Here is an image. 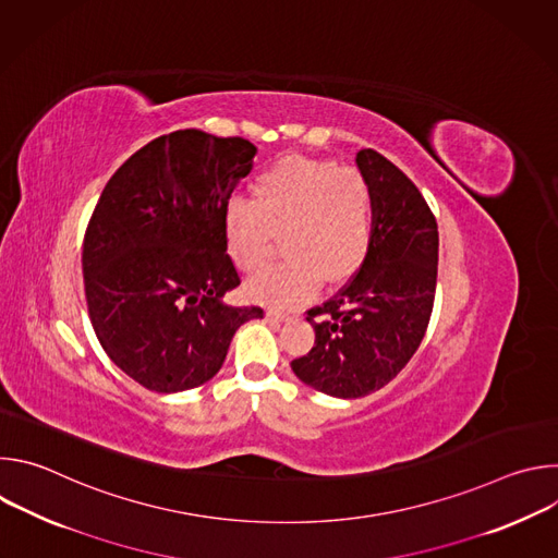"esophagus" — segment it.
<instances>
[{"mask_svg": "<svg viewBox=\"0 0 558 558\" xmlns=\"http://www.w3.org/2000/svg\"><path fill=\"white\" fill-rule=\"evenodd\" d=\"M289 317H291V315H289V313H282V311H274V308L267 311V320H269V323H276V325H278V323H287Z\"/></svg>", "mask_w": 558, "mask_h": 558, "instance_id": "obj_1", "label": "esophagus"}]
</instances>
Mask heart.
<instances>
[{
	"instance_id": "b5f03b06",
	"label": "heart",
	"mask_w": 558,
	"mask_h": 558,
	"mask_svg": "<svg viewBox=\"0 0 558 558\" xmlns=\"http://www.w3.org/2000/svg\"><path fill=\"white\" fill-rule=\"evenodd\" d=\"M373 192L362 172L317 158L287 156L252 183V201L233 198L225 207L227 254L241 271H256L282 233L287 258L256 274L254 300L289 306L325 280L353 278L373 245Z\"/></svg>"
}]
</instances>
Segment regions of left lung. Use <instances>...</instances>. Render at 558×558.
<instances>
[{
    "mask_svg": "<svg viewBox=\"0 0 558 558\" xmlns=\"http://www.w3.org/2000/svg\"><path fill=\"white\" fill-rule=\"evenodd\" d=\"M355 163L373 192V245L362 269L306 311L315 344L291 362L311 388L355 400L386 386L420 349L435 302L439 233L415 183L375 149Z\"/></svg>",
    "mask_w": 558,
    "mask_h": 558,
    "instance_id": "1",
    "label": "left lung"
}]
</instances>
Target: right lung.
<instances>
[{"label":"right lung","instance_id":"obj_1","mask_svg":"<svg viewBox=\"0 0 558 558\" xmlns=\"http://www.w3.org/2000/svg\"><path fill=\"white\" fill-rule=\"evenodd\" d=\"M254 154L241 136L163 134L114 172L90 216L82 265L93 329L108 357L149 390L205 384L235 329L265 315L222 302L241 284L222 216Z\"/></svg>","mask_w":558,"mask_h":558}]
</instances>
